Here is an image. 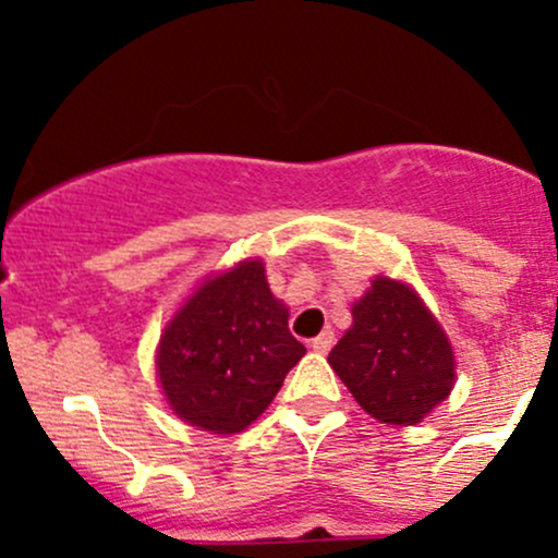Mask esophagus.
<instances>
[{
	"label": "esophagus",
	"instance_id": "obj_1",
	"mask_svg": "<svg viewBox=\"0 0 558 558\" xmlns=\"http://www.w3.org/2000/svg\"><path fill=\"white\" fill-rule=\"evenodd\" d=\"M331 345H335V331L331 329H324L318 337H313L311 340V348L315 353H326Z\"/></svg>",
	"mask_w": 558,
	"mask_h": 558
}]
</instances>
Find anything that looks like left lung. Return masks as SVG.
Returning <instances> with one entry per match:
<instances>
[{"instance_id": "8db88e82", "label": "left lung", "mask_w": 558, "mask_h": 558, "mask_svg": "<svg viewBox=\"0 0 558 558\" xmlns=\"http://www.w3.org/2000/svg\"><path fill=\"white\" fill-rule=\"evenodd\" d=\"M329 364L356 402L384 424L413 426L453 388V351L410 286L378 278L353 305V326Z\"/></svg>"}]
</instances>
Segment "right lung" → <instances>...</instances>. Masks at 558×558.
Instances as JSON below:
<instances>
[{"instance_id": "right-lung-1", "label": "right lung", "mask_w": 558, "mask_h": 558, "mask_svg": "<svg viewBox=\"0 0 558 558\" xmlns=\"http://www.w3.org/2000/svg\"><path fill=\"white\" fill-rule=\"evenodd\" d=\"M305 356L289 311L269 291L262 262L207 280L161 335L156 369L180 418L234 435L267 410Z\"/></svg>"}]
</instances>
